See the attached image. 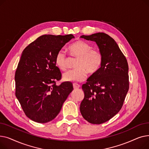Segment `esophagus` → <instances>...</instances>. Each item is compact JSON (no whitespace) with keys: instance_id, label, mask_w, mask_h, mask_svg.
<instances>
[{"instance_id":"1","label":"esophagus","mask_w":149,"mask_h":149,"mask_svg":"<svg viewBox=\"0 0 149 149\" xmlns=\"http://www.w3.org/2000/svg\"><path fill=\"white\" fill-rule=\"evenodd\" d=\"M80 86L79 84H77V83H74L73 84V87H74V89H77L78 88H79Z\"/></svg>"}]
</instances>
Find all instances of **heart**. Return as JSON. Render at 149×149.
<instances>
[{
  "label": "heart",
  "mask_w": 149,
  "mask_h": 149,
  "mask_svg": "<svg viewBox=\"0 0 149 149\" xmlns=\"http://www.w3.org/2000/svg\"><path fill=\"white\" fill-rule=\"evenodd\" d=\"M70 54L77 58L75 63L77 68L69 70L63 75V79L68 82H80L89 74L95 73L102 63V55L98 49H93L92 46L86 42L78 40L69 47ZM68 57L63 51H59L55 58L57 66L61 70H65L68 66Z\"/></svg>",
  "instance_id": "heart-1"
}]
</instances>
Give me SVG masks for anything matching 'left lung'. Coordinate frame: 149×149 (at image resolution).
I'll return each instance as SVG.
<instances>
[{
    "label": "left lung",
    "mask_w": 149,
    "mask_h": 149,
    "mask_svg": "<svg viewBox=\"0 0 149 149\" xmlns=\"http://www.w3.org/2000/svg\"><path fill=\"white\" fill-rule=\"evenodd\" d=\"M95 42L102 55V63L83 84L84 97L80 107L89 123H104L118 113L129 90L127 60L113 39L103 33L80 37Z\"/></svg>",
    "instance_id": "left-lung-1"
}]
</instances>
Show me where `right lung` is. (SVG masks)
Wrapping results in <instances>:
<instances>
[{
    "mask_svg": "<svg viewBox=\"0 0 149 149\" xmlns=\"http://www.w3.org/2000/svg\"><path fill=\"white\" fill-rule=\"evenodd\" d=\"M74 38L72 34L43 35L22 52L15 74V96L31 120L46 123L54 120L72 91V83L56 84L61 74L55 58Z\"/></svg>",
    "mask_w": 149,
    "mask_h": 149,
    "instance_id": "right-lung-1",
    "label": "right lung"
}]
</instances>
